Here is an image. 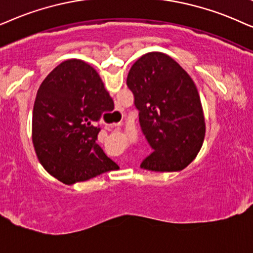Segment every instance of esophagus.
<instances>
[{
    "mask_svg": "<svg viewBox=\"0 0 253 253\" xmlns=\"http://www.w3.org/2000/svg\"><path fill=\"white\" fill-rule=\"evenodd\" d=\"M119 125H120V124H111V126L116 127V126H119Z\"/></svg>",
    "mask_w": 253,
    "mask_h": 253,
    "instance_id": "obj_1",
    "label": "esophagus"
}]
</instances>
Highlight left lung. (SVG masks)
<instances>
[{"mask_svg": "<svg viewBox=\"0 0 253 253\" xmlns=\"http://www.w3.org/2000/svg\"><path fill=\"white\" fill-rule=\"evenodd\" d=\"M127 86L153 148L140 167L157 172L183 170L197 157L206 132L199 93L190 75L169 55L151 52L132 66Z\"/></svg>", "mask_w": 253, "mask_h": 253, "instance_id": "obj_1", "label": "left lung"}]
</instances>
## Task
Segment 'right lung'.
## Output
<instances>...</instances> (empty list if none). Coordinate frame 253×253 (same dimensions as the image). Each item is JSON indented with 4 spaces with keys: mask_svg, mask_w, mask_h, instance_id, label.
<instances>
[{
    "mask_svg": "<svg viewBox=\"0 0 253 253\" xmlns=\"http://www.w3.org/2000/svg\"><path fill=\"white\" fill-rule=\"evenodd\" d=\"M112 109L91 66L74 59L55 67L37 92L32 117L33 146L47 172L70 185L116 169L97 143V123Z\"/></svg>",
    "mask_w": 253,
    "mask_h": 253,
    "instance_id": "1",
    "label": "right lung"
}]
</instances>
